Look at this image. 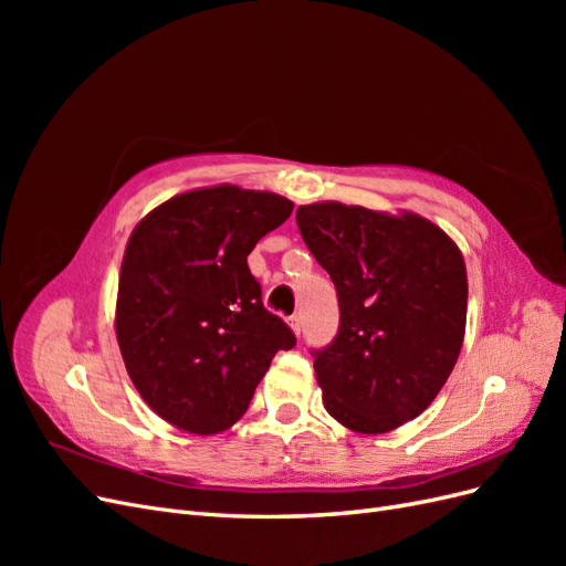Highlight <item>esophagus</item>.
Segmentation results:
<instances>
[{
	"instance_id": "1",
	"label": "esophagus",
	"mask_w": 566,
	"mask_h": 566,
	"mask_svg": "<svg viewBox=\"0 0 566 566\" xmlns=\"http://www.w3.org/2000/svg\"><path fill=\"white\" fill-rule=\"evenodd\" d=\"M287 323H290V328L295 331V335H300V333H302V316H300V314L290 316V318H287Z\"/></svg>"
}]
</instances>
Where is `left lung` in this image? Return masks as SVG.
I'll return each mask as SVG.
<instances>
[{
	"label": "left lung",
	"instance_id": "left-lung-1",
	"mask_svg": "<svg viewBox=\"0 0 566 566\" xmlns=\"http://www.w3.org/2000/svg\"><path fill=\"white\" fill-rule=\"evenodd\" d=\"M297 227L339 304L337 335L312 349L325 410L354 432L397 430L434 401L458 361L462 254L418 214L316 202L297 210Z\"/></svg>",
	"mask_w": 566,
	"mask_h": 566
}]
</instances>
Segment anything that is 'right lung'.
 Returning <instances> with one entry per match:
<instances>
[{"instance_id": "1", "label": "right lung", "mask_w": 566, "mask_h": 566, "mask_svg": "<svg viewBox=\"0 0 566 566\" xmlns=\"http://www.w3.org/2000/svg\"><path fill=\"white\" fill-rule=\"evenodd\" d=\"M293 202L238 186L163 202L134 229L119 271L115 331L134 387L193 434L241 420L281 349L297 345L262 302L248 254Z\"/></svg>"}]
</instances>
